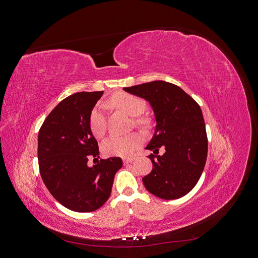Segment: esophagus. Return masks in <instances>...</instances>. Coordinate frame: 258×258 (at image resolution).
Wrapping results in <instances>:
<instances>
[{"mask_svg":"<svg viewBox=\"0 0 258 258\" xmlns=\"http://www.w3.org/2000/svg\"><path fill=\"white\" fill-rule=\"evenodd\" d=\"M135 159H136L135 157H126V158H122V161H123L124 165H127V163L132 162V161H134Z\"/></svg>","mask_w":258,"mask_h":258,"instance_id":"esophagus-1","label":"esophagus"}]
</instances>
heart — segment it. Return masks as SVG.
<instances>
[{"mask_svg":"<svg viewBox=\"0 0 258 258\" xmlns=\"http://www.w3.org/2000/svg\"><path fill=\"white\" fill-rule=\"evenodd\" d=\"M108 102L131 117L140 116L145 111L146 107L145 102L141 98L126 92L117 93L110 99ZM137 122L139 124H145L146 120L139 119ZM88 123L91 134L96 138L100 139L104 136L106 126L102 105L97 104L92 108L89 114ZM141 143L142 138L138 134H131L127 136H111L102 143L101 148H102V152L106 156L128 157V156H131L136 152Z\"/></svg>","mask_w":258,"mask_h":258,"instance_id":"heart-1","label":"heart"}]
</instances>
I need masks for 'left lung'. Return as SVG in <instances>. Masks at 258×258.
Wrapping results in <instances>:
<instances>
[{
	"label": "left lung",
	"mask_w": 258,
	"mask_h": 258,
	"mask_svg": "<svg viewBox=\"0 0 258 258\" xmlns=\"http://www.w3.org/2000/svg\"><path fill=\"white\" fill-rule=\"evenodd\" d=\"M124 91L146 100L153 108L156 127L145 147L153 170L142 178L145 188L156 197L173 200L188 194L205 169L208 138L201 108L178 86L154 81L124 87ZM160 147L165 148L162 155Z\"/></svg>",
	"instance_id": "left-lung-1"
}]
</instances>
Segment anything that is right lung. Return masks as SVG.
<instances>
[{"label": "right lung", "mask_w": 258, "mask_h": 258, "mask_svg": "<svg viewBox=\"0 0 258 258\" xmlns=\"http://www.w3.org/2000/svg\"><path fill=\"white\" fill-rule=\"evenodd\" d=\"M103 91L77 92L53 108L37 138V157L43 182L59 204L75 212H91L110 198L119 157L98 160L99 146L88 118ZM93 159V160H95Z\"/></svg>", "instance_id": "obj_1"}]
</instances>
